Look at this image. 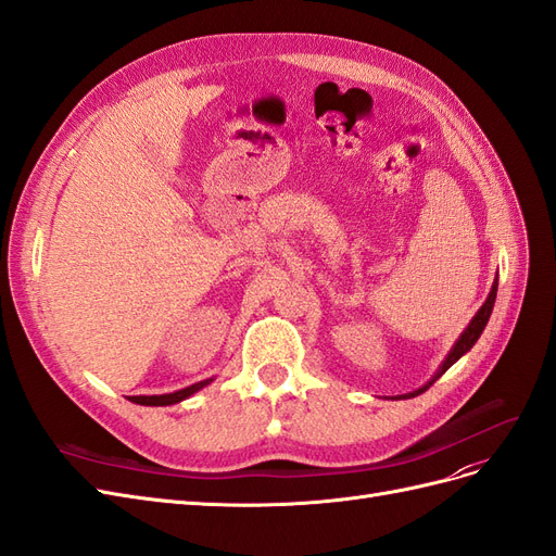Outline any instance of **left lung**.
Returning <instances> with one entry per match:
<instances>
[{
	"instance_id": "1",
	"label": "left lung",
	"mask_w": 556,
	"mask_h": 556,
	"mask_svg": "<svg viewBox=\"0 0 556 556\" xmlns=\"http://www.w3.org/2000/svg\"><path fill=\"white\" fill-rule=\"evenodd\" d=\"M496 291H498V279L494 281V287H491V291H489V298L484 300V305L480 307V312L472 316V321H470V326L462 332V338H458V342L454 344V349L450 352V356L445 358V363H442L440 366V370L435 372V377L431 379V382H428L426 387H421L419 391H412V393H407L405 399H415V395H419V393H424L428 387H431L435 379H440L442 375H445L454 363L462 358L466 352H470V346L478 342V338L482 336V330H484V326H486V321H489V316H491V309H494V303H496Z\"/></svg>"
}]
</instances>
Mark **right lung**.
<instances>
[{
  "mask_svg": "<svg viewBox=\"0 0 556 556\" xmlns=\"http://www.w3.org/2000/svg\"><path fill=\"white\" fill-rule=\"evenodd\" d=\"M210 382H212V379H204V382H198V384H193V387H186V389H181V391L165 393V395H130L128 401H132V403H137V405H174V403H179V401L188 399L190 393H195V391H200L202 387H207Z\"/></svg>",
  "mask_w": 556,
  "mask_h": 556,
  "instance_id": "obj_1",
  "label": "right lung"
}]
</instances>
